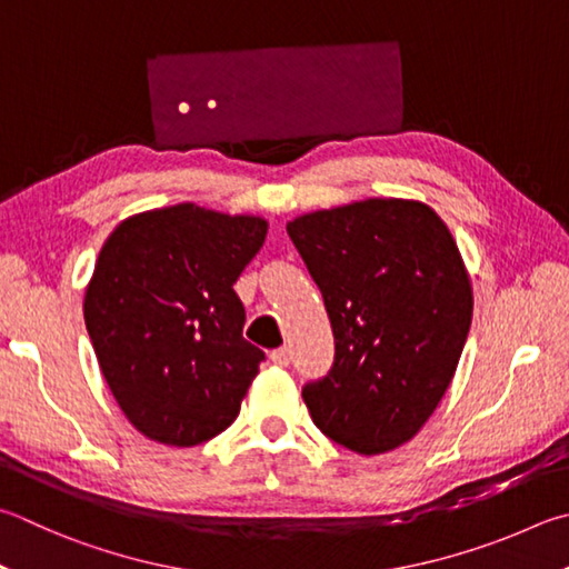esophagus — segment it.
I'll return each mask as SVG.
<instances>
[{
    "label": "esophagus",
    "mask_w": 569,
    "mask_h": 569,
    "mask_svg": "<svg viewBox=\"0 0 569 569\" xmlns=\"http://www.w3.org/2000/svg\"><path fill=\"white\" fill-rule=\"evenodd\" d=\"M271 360H273L276 366L286 368L288 363H291V350H288V348H278V350H273V353H271Z\"/></svg>",
    "instance_id": "esophagus-1"
}]
</instances>
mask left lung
I'll list each match as a JSON object with an SVG mask.
<instances>
[{
  "instance_id": "left-lung-1",
  "label": "left lung",
  "mask_w": 569,
  "mask_h": 569,
  "mask_svg": "<svg viewBox=\"0 0 569 569\" xmlns=\"http://www.w3.org/2000/svg\"><path fill=\"white\" fill-rule=\"evenodd\" d=\"M323 293L328 376L303 388L318 430L358 456L418 436L456 376L472 320L458 243L430 206L366 199L286 226Z\"/></svg>"
}]
</instances>
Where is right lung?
Returning <instances> with one entry per match:
<instances>
[{"mask_svg":"<svg viewBox=\"0 0 569 569\" xmlns=\"http://www.w3.org/2000/svg\"><path fill=\"white\" fill-rule=\"evenodd\" d=\"M261 216L196 203L129 216L101 246L84 320L111 396L141 436L191 448L241 410L261 348L233 283L261 251Z\"/></svg>","mask_w":569,"mask_h":569,"instance_id":"add662e5","label":"right lung"}]
</instances>
